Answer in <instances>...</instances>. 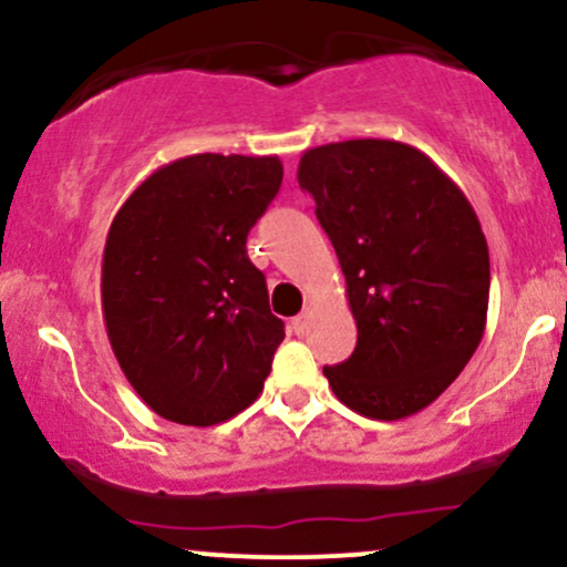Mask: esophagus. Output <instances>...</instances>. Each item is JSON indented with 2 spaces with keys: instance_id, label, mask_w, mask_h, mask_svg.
Wrapping results in <instances>:
<instances>
[{
  "instance_id": "obj_1",
  "label": "esophagus",
  "mask_w": 567,
  "mask_h": 567,
  "mask_svg": "<svg viewBox=\"0 0 567 567\" xmlns=\"http://www.w3.org/2000/svg\"><path fill=\"white\" fill-rule=\"evenodd\" d=\"M309 328H311V311L306 309V311H301V315L296 317V320H292V333L306 336V333H309Z\"/></svg>"
}]
</instances>
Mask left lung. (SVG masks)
<instances>
[{
    "mask_svg": "<svg viewBox=\"0 0 567 567\" xmlns=\"http://www.w3.org/2000/svg\"><path fill=\"white\" fill-rule=\"evenodd\" d=\"M298 184L315 197L357 322L349 360L322 373L354 413L408 419L458 379L483 341L491 256L477 213L400 141L309 148Z\"/></svg>",
    "mask_w": 567,
    "mask_h": 567,
    "instance_id": "obj_1",
    "label": "left lung"
}]
</instances>
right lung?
I'll return each instance as SVG.
<instances>
[{"mask_svg":"<svg viewBox=\"0 0 567 567\" xmlns=\"http://www.w3.org/2000/svg\"><path fill=\"white\" fill-rule=\"evenodd\" d=\"M279 186V157L192 154L114 216L103 320L122 373L162 419L213 426L261 394L285 322L245 245Z\"/></svg>","mask_w":567,"mask_h":567,"instance_id":"add662e5","label":"right lung"}]
</instances>
